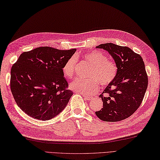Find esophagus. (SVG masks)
Returning <instances> with one entry per match:
<instances>
[{
    "instance_id": "34e87169",
    "label": "esophagus",
    "mask_w": 160,
    "mask_h": 160,
    "mask_svg": "<svg viewBox=\"0 0 160 160\" xmlns=\"http://www.w3.org/2000/svg\"><path fill=\"white\" fill-rule=\"evenodd\" d=\"M82 96H83V97H84V98H85V99H86V100H88V101L91 100V99L92 98V97H88V96H86V95H84V94H82Z\"/></svg>"
}]
</instances>
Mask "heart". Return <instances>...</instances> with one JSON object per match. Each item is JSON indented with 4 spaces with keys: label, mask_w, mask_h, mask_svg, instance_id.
<instances>
[{
    "label": "heart",
    "mask_w": 160,
    "mask_h": 160,
    "mask_svg": "<svg viewBox=\"0 0 160 160\" xmlns=\"http://www.w3.org/2000/svg\"><path fill=\"white\" fill-rule=\"evenodd\" d=\"M81 58L92 66L88 72L89 79H77L70 85V89L88 96L97 93L99 89V83L102 86L111 84L117 75V66L115 63L108 59V56L101 51H94L86 52ZM77 63L75 57H71L62 67V72L66 77L71 79L74 74Z\"/></svg>",
    "instance_id": "b5f03b06"
}]
</instances>
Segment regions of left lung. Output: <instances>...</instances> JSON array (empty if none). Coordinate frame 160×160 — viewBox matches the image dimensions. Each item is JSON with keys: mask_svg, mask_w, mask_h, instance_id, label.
I'll return each mask as SVG.
<instances>
[{"mask_svg": "<svg viewBox=\"0 0 160 160\" xmlns=\"http://www.w3.org/2000/svg\"><path fill=\"white\" fill-rule=\"evenodd\" d=\"M97 48L109 53L118 72L114 81L99 96L103 107L96 115L103 121H120L132 115L143 100L148 86L144 63L140 55L127 47L106 43Z\"/></svg>", "mask_w": 160, "mask_h": 160, "instance_id": "8db88e82", "label": "left lung"}]
</instances>
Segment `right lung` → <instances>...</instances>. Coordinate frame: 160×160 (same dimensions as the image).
I'll return each instance as SVG.
<instances>
[{
	"mask_svg": "<svg viewBox=\"0 0 160 160\" xmlns=\"http://www.w3.org/2000/svg\"><path fill=\"white\" fill-rule=\"evenodd\" d=\"M76 51L42 47L20 55L11 70L10 88L24 113L48 120L64 109L73 93L68 90L62 67Z\"/></svg>",
	"mask_w": 160,
	"mask_h": 160,
	"instance_id": "1",
	"label": "right lung"
}]
</instances>
